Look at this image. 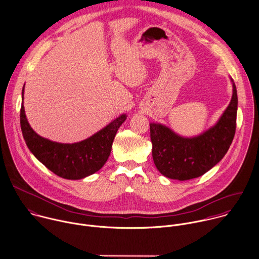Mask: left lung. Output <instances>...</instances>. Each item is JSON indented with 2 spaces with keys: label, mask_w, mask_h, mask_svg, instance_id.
I'll return each instance as SVG.
<instances>
[{
  "label": "left lung",
  "mask_w": 259,
  "mask_h": 259,
  "mask_svg": "<svg viewBox=\"0 0 259 259\" xmlns=\"http://www.w3.org/2000/svg\"><path fill=\"white\" fill-rule=\"evenodd\" d=\"M237 108V90L233 82L230 105L219 122L203 134L184 138L163 125L149 124L152 157L159 173L169 179L185 181L200 177L214 166L234 139Z\"/></svg>",
  "instance_id": "8db88e82"
}]
</instances>
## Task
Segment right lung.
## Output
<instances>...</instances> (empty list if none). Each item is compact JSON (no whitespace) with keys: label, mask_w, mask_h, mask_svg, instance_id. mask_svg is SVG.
<instances>
[{"label":"right lung","mask_w":259,"mask_h":259,"mask_svg":"<svg viewBox=\"0 0 259 259\" xmlns=\"http://www.w3.org/2000/svg\"><path fill=\"white\" fill-rule=\"evenodd\" d=\"M125 120L126 115H122L92 137L64 144L37 135L27 122L23 104L20 110L21 131L30 151L54 174L69 180L85 178L103 167L110 156L116 133Z\"/></svg>","instance_id":"add662e5"}]
</instances>
